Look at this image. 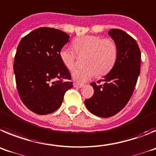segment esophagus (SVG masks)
<instances>
[{
    "label": "esophagus",
    "instance_id": "obj_1",
    "mask_svg": "<svg viewBox=\"0 0 156 156\" xmlns=\"http://www.w3.org/2000/svg\"><path fill=\"white\" fill-rule=\"evenodd\" d=\"M73 85H74V87H76V88H81V87L84 86V85H82V84L77 83V82H75V83L73 84Z\"/></svg>",
    "mask_w": 156,
    "mask_h": 156
}]
</instances>
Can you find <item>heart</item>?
<instances>
[{"label":"heart","instance_id":"heart-1","mask_svg":"<svg viewBox=\"0 0 156 156\" xmlns=\"http://www.w3.org/2000/svg\"><path fill=\"white\" fill-rule=\"evenodd\" d=\"M73 47L78 56H85V68L72 73L73 79L79 82H85L96 75H106L117 58V46L110 39H102L98 36H83L75 40ZM60 58L68 70H75L76 55L74 51L64 47L60 51Z\"/></svg>","mask_w":156,"mask_h":156}]
</instances>
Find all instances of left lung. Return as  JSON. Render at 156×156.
<instances>
[{
  "label": "left lung",
  "mask_w": 156,
  "mask_h": 156,
  "mask_svg": "<svg viewBox=\"0 0 156 156\" xmlns=\"http://www.w3.org/2000/svg\"><path fill=\"white\" fill-rule=\"evenodd\" d=\"M108 34L116 43L117 58L113 68L102 80V85L90 84L94 94L85 99L88 111L100 117H109L120 112L127 105L135 88L140 74L141 52L137 42L124 31L109 30Z\"/></svg>",
  "instance_id": "obj_1"
}]
</instances>
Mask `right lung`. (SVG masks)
Wrapping results in <instances>:
<instances>
[{
	"instance_id": "1",
	"label": "right lung",
	"mask_w": 156,
	"mask_h": 156,
	"mask_svg": "<svg viewBox=\"0 0 156 156\" xmlns=\"http://www.w3.org/2000/svg\"><path fill=\"white\" fill-rule=\"evenodd\" d=\"M69 38L59 29L39 28L22 38L18 46L14 62L17 88L24 104L35 113L56 111L66 91L73 87L68 81L69 71L60 58Z\"/></svg>"
}]
</instances>
